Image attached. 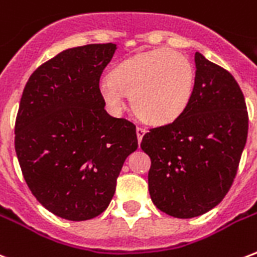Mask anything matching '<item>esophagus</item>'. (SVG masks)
Returning <instances> with one entry per match:
<instances>
[{"instance_id":"esophagus-1","label":"esophagus","mask_w":257,"mask_h":257,"mask_svg":"<svg viewBox=\"0 0 257 257\" xmlns=\"http://www.w3.org/2000/svg\"><path fill=\"white\" fill-rule=\"evenodd\" d=\"M146 133H147L146 128H142V126H137V128H136V135H137V140H139V143L142 142L143 136H144Z\"/></svg>"}]
</instances>
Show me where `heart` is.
<instances>
[{
	"label": "heart",
	"instance_id": "b5f03b06",
	"mask_svg": "<svg viewBox=\"0 0 257 257\" xmlns=\"http://www.w3.org/2000/svg\"><path fill=\"white\" fill-rule=\"evenodd\" d=\"M195 71L186 55L155 48L125 59L99 83V95L111 113H120L125 95L135 113L148 124L175 121L193 98Z\"/></svg>",
	"mask_w": 257,
	"mask_h": 257
}]
</instances>
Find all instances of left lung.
<instances>
[{"label": "left lung", "instance_id": "1", "mask_svg": "<svg viewBox=\"0 0 257 257\" xmlns=\"http://www.w3.org/2000/svg\"><path fill=\"white\" fill-rule=\"evenodd\" d=\"M193 98L171 124L150 129L148 189L159 210L175 218L205 214L224 199L248 136V111L232 74L195 52Z\"/></svg>", "mask_w": 257, "mask_h": 257}]
</instances>
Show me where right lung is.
Instances as JSON below:
<instances>
[{
    "label": "right lung",
    "mask_w": 257,
    "mask_h": 257,
    "mask_svg": "<svg viewBox=\"0 0 257 257\" xmlns=\"http://www.w3.org/2000/svg\"><path fill=\"white\" fill-rule=\"evenodd\" d=\"M117 46L89 44L58 54L33 72L16 118L15 148L29 190L60 218L106 210L136 126L107 114L99 78Z\"/></svg>",
    "instance_id": "1"
}]
</instances>
